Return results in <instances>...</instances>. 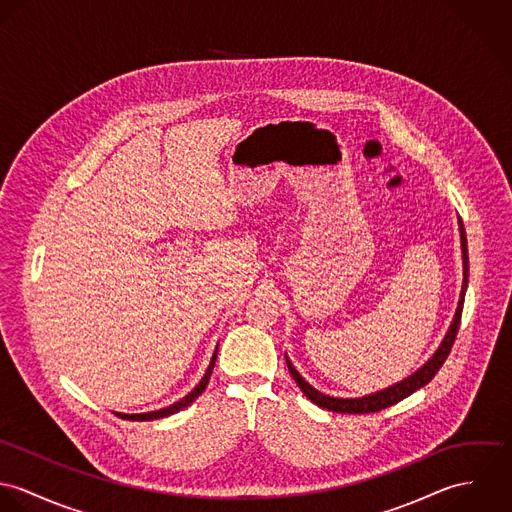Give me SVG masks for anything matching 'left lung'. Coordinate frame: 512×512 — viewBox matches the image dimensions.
I'll list each match as a JSON object with an SVG mask.
<instances>
[{
    "label": "left lung",
    "mask_w": 512,
    "mask_h": 512,
    "mask_svg": "<svg viewBox=\"0 0 512 512\" xmlns=\"http://www.w3.org/2000/svg\"><path fill=\"white\" fill-rule=\"evenodd\" d=\"M459 232H461V252H463V288H461V299H459V305H457V311H455V317H453V323L445 335V339L441 341L436 355L422 366L418 372H414L412 376H408L406 380L382 390V392H376V394H370V396H363V398H333V396H327V394H321L319 390H315L313 386H309L301 376L299 372L293 368L292 363L288 361V368H290V374H292L293 380L297 382V386L301 388V392L313 402L317 404L319 408H325V410H331V412H339V414H370V412H380L392 404H398L400 400H404L406 396H410L412 392H416L418 388L426 386L436 374H438L439 368L445 363V359L449 357V351L455 343V337H457V331H459V323H461V311H463V301H465V290H467V276H469V256H467V238H465V228H463V222L459 219Z\"/></svg>",
    "instance_id": "obj_1"
}]
</instances>
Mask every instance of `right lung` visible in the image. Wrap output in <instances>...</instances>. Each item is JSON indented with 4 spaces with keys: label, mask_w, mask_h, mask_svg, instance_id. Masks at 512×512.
I'll use <instances>...</instances> for the list:
<instances>
[{
    "label": "right lung",
    "mask_w": 512,
    "mask_h": 512,
    "mask_svg": "<svg viewBox=\"0 0 512 512\" xmlns=\"http://www.w3.org/2000/svg\"><path fill=\"white\" fill-rule=\"evenodd\" d=\"M215 361H217V351H215V355H213V359H211V365L207 368V372H205V376L201 378V382L185 396V398H181L179 402H175V404H171V406H167V408H163V410H155V412H147V414H116V416H122L124 420H134V422H146V420H159V418H165V416H171V414H175V412H179V410H183V408H187L195 398H199L201 394H203V390L207 388V384H209V378H211V372H213V368H215Z\"/></svg>",
    "instance_id": "obj_1"
}]
</instances>
